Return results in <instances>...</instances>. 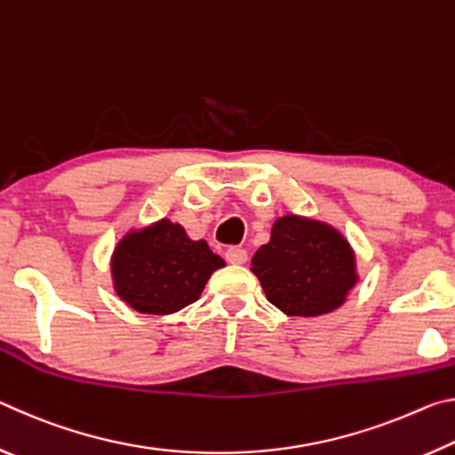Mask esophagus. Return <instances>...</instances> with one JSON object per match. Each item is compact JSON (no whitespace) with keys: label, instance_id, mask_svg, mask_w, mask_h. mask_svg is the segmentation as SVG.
Listing matches in <instances>:
<instances>
[{"label":"esophagus","instance_id":"obj_1","mask_svg":"<svg viewBox=\"0 0 455 455\" xmlns=\"http://www.w3.org/2000/svg\"><path fill=\"white\" fill-rule=\"evenodd\" d=\"M225 257L230 265H244L246 263V251L238 249V246H230L225 252Z\"/></svg>","mask_w":455,"mask_h":455}]
</instances>
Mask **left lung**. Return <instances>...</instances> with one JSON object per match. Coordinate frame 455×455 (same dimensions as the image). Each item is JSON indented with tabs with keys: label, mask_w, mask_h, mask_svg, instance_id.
<instances>
[{
	"label": "left lung",
	"mask_w": 455,
	"mask_h": 455,
	"mask_svg": "<svg viewBox=\"0 0 455 455\" xmlns=\"http://www.w3.org/2000/svg\"><path fill=\"white\" fill-rule=\"evenodd\" d=\"M268 303L289 317H321L347 301L359 281L355 251L335 227L301 214L273 222L251 259Z\"/></svg>",
	"instance_id": "obj_1"
}]
</instances>
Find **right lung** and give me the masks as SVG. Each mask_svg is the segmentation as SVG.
<instances>
[{
    "label": "right lung",
    "instance_id": "1",
    "mask_svg": "<svg viewBox=\"0 0 455 455\" xmlns=\"http://www.w3.org/2000/svg\"><path fill=\"white\" fill-rule=\"evenodd\" d=\"M227 263L182 225L158 219L130 228L110 257L114 292L142 315H172L203 295L211 275Z\"/></svg>",
    "mask_w": 455,
    "mask_h": 455
}]
</instances>
